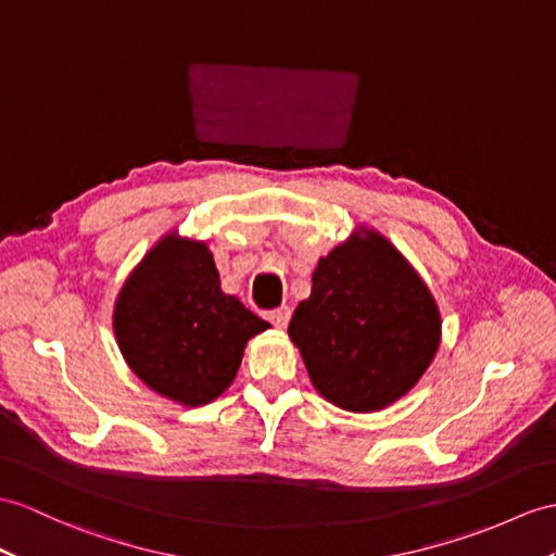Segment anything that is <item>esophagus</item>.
<instances>
[{
  "mask_svg": "<svg viewBox=\"0 0 556 556\" xmlns=\"http://www.w3.org/2000/svg\"><path fill=\"white\" fill-rule=\"evenodd\" d=\"M290 314H292V311H290L288 306H280V308H274V311H268V314H266V318H268L270 323H274L278 330H282V328H286V325L290 323Z\"/></svg>",
  "mask_w": 556,
  "mask_h": 556,
  "instance_id": "esophagus-1",
  "label": "esophagus"
}]
</instances>
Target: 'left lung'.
I'll list each match as a JSON object with an SVG mask.
<instances>
[{
    "label": "left lung",
    "mask_w": 556,
    "mask_h": 556,
    "mask_svg": "<svg viewBox=\"0 0 556 556\" xmlns=\"http://www.w3.org/2000/svg\"><path fill=\"white\" fill-rule=\"evenodd\" d=\"M288 334L325 401L377 413L410 394L429 370L441 311L394 242L361 224L318 260Z\"/></svg>",
    "instance_id": "obj_1"
}]
</instances>
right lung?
I'll list each match as a JSON object with an SVG mask.
<instances>
[{"instance_id": "add662e5", "label": "right lung", "mask_w": 556, "mask_h": 556, "mask_svg": "<svg viewBox=\"0 0 556 556\" xmlns=\"http://www.w3.org/2000/svg\"><path fill=\"white\" fill-rule=\"evenodd\" d=\"M270 325L222 290L205 240L169 231L119 288L113 332L122 358L155 394L200 408L233 384L245 346Z\"/></svg>"}]
</instances>
